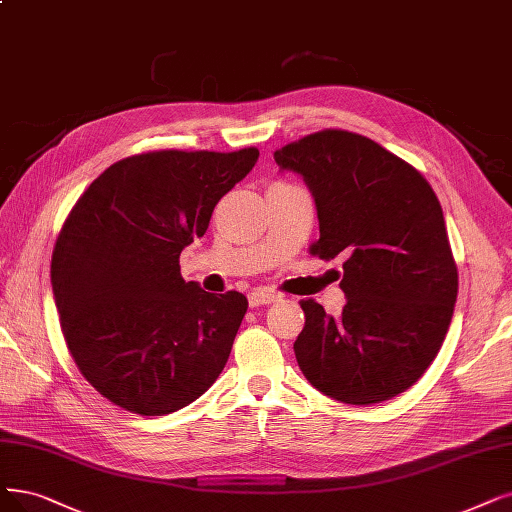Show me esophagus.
Wrapping results in <instances>:
<instances>
[{
    "label": "esophagus",
    "mask_w": 512,
    "mask_h": 512,
    "mask_svg": "<svg viewBox=\"0 0 512 512\" xmlns=\"http://www.w3.org/2000/svg\"><path fill=\"white\" fill-rule=\"evenodd\" d=\"M281 300V296L277 292H271V290H254L248 294V302L250 306H262V304H273Z\"/></svg>",
    "instance_id": "34e87169"
}]
</instances>
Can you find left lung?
<instances>
[{
  "instance_id": "left-lung-1",
  "label": "left lung",
  "mask_w": 512,
  "mask_h": 512,
  "mask_svg": "<svg viewBox=\"0 0 512 512\" xmlns=\"http://www.w3.org/2000/svg\"><path fill=\"white\" fill-rule=\"evenodd\" d=\"M311 189L319 239L311 254L346 258L342 315L302 300L294 342L302 374L342 403L372 405L407 391L445 340L458 269L441 203L426 178L378 142L323 130L275 151Z\"/></svg>"
}]
</instances>
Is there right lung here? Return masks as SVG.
<instances>
[{
	"mask_svg": "<svg viewBox=\"0 0 512 512\" xmlns=\"http://www.w3.org/2000/svg\"><path fill=\"white\" fill-rule=\"evenodd\" d=\"M258 155L126 157L92 182L60 229L50 277L65 342L84 378L124 410L172 414L227 365L248 298L185 281L178 258Z\"/></svg>",
	"mask_w": 512,
	"mask_h": 512,
	"instance_id": "add662e5",
	"label": "right lung"
}]
</instances>
